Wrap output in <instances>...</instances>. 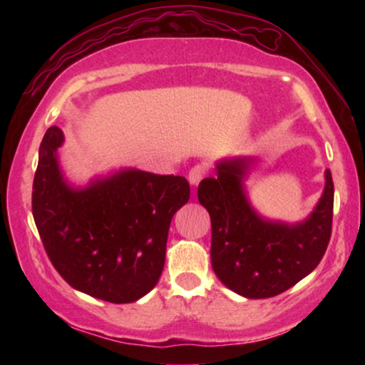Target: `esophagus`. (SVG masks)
<instances>
[{
  "instance_id": "1",
  "label": "esophagus",
  "mask_w": 365,
  "mask_h": 365,
  "mask_svg": "<svg viewBox=\"0 0 365 365\" xmlns=\"http://www.w3.org/2000/svg\"><path fill=\"white\" fill-rule=\"evenodd\" d=\"M206 174H207L206 166H202V164H197V166H194L191 171H189L187 179H189V182L192 184V186H197V184L201 182L204 178H206Z\"/></svg>"
}]
</instances>
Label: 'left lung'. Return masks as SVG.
<instances>
[{"mask_svg": "<svg viewBox=\"0 0 365 365\" xmlns=\"http://www.w3.org/2000/svg\"><path fill=\"white\" fill-rule=\"evenodd\" d=\"M249 158L219 161L216 178L202 179L197 199L211 216V262L224 286L247 299L277 296L307 274L326 252L332 231L334 182L302 222L269 221L249 202L244 178Z\"/></svg>", "mask_w": 365, "mask_h": 365, "instance_id": "left-lung-1", "label": "left lung"}]
</instances>
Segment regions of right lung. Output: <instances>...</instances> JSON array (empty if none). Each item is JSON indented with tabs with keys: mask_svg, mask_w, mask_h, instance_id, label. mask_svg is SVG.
I'll list each match as a JSON object with an SVG mask.
<instances>
[{
	"mask_svg": "<svg viewBox=\"0 0 365 365\" xmlns=\"http://www.w3.org/2000/svg\"><path fill=\"white\" fill-rule=\"evenodd\" d=\"M63 141L61 129H48L33 181V217L49 261L88 296L114 304L138 301L159 281L169 224L189 201V182L123 169L73 187L58 163Z\"/></svg>",
	"mask_w": 365,
	"mask_h": 365,
	"instance_id": "obj_1",
	"label": "right lung"
}]
</instances>
